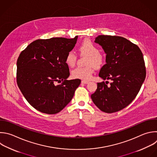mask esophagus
Here are the masks:
<instances>
[{
  "mask_svg": "<svg viewBox=\"0 0 157 157\" xmlns=\"http://www.w3.org/2000/svg\"><path fill=\"white\" fill-rule=\"evenodd\" d=\"M81 82L83 83V84H88L89 82V81H86V80H82L81 81Z\"/></svg>",
  "mask_w": 157,
  "mask_h": 157,
  "instance_id": "1",
  "label": "esophagus"
}]
</instances>
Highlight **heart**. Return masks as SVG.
Returning <instances> with one entry per match:
<instances>
[{
	"label": "heart",
	"mask_w": 157,
	"mask_h": 157,
	"mask_svg": "<svg viewBox=\"0 0 157 157\" xmlns=\"http://www.w3.org/2000/svg\"><path fill=\"white\" fill-rule=\"evenodd\" d=\"M79 50L81 55H85L88 57L87 60V66L86 67H76L72 71V76L75 78L89 79L94 71L93 66L95 68L100 67L103 63V56L99 53L98 48L89 40H85L81 44ZM76 54L75 52L71 50L66 56L65 63L69 67H73L76 63Z\"/></svg>",
	"instance_id": "1"
}]
</instances>
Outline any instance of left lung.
I'll return each mask as SVG.
<instances>
[{"mask_svg":"<svg viewBox=\"0 0 157 157\" xmlns=\"http://www.w3.org/2000/svg\"><path fill=\"white\" fill-rule=\"evenodd\" d=\"M94 42L107 54L106 64L100 69L98 76L103 80L112 82L109 86L105 84L107 81L97 83L91 98L101 111L117 112L132 101L145 80L143 54L137 45L123 37L100 35Z\"/></svg>","mask_w":157,"mask_h":157,"instance_id":"left-lung-1","label":"left lung"}]
</instances>
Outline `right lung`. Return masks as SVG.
<instances>
[{
    "instance_id": "obj_1",
    "label": "right lung",
    "mask_w": 157,
    "mask_h": 157,
    "mask_svg": "<svg viewBox=\"0 0 157 157\" xmlns=\"http://www.w3.org/2000/svg\"><path fill=\"white\" fill-rule=\"evenodd\" d=\"M78 37L37 39L20 54L17 62V84L37 110L56 114L73 97L81 80H67L70 72L65 57L75 46Z\"/></svg>"
}]
</instances>
